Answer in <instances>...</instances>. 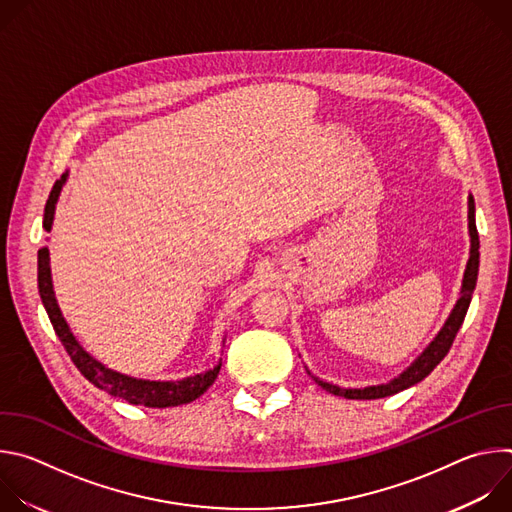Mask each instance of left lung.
Wrapping results in <instances>:
<instances>
[{"label":"left lung","instance_id":"obj_1","mask_svg":"<svg viewBox=\"0 0 512 512\" xmlns=\"http://www.w3.org/2000/svg\"><path fill=\"white\" fill-rule=\"evenodd\" d=\"M476 208H474V198L472 194L468 196V235H470V259L466 263V271L462 277V289H460V298L456 302V306L452 308L446 324L442 326V330L437 332V336L425 346V350L409 364V367L397 375L395 379H391L389 383H381V385H371V387H364V389H346V387H338L332 383H326L322 379H318L316 375L310 373V369L306 367L308 375L328 393L338 395V397H346V399H381V397H389L395 395L399 391H405L413 385H417L419 381H423L437 364L442 362V358L448 354L462 322L464 316L468 312L472 294H474V287H476V279H478V263H480V241H478V231H476V216H474Z\"/></svg>","mask_w":512,"mask_h":512}]
</instances>
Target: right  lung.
Wrapping results in <instances>:
<instances>
[{
    "mask_svg": "<svg viewBox=\"0 0 512 512\" xmlns=\"http://www.w3.org/2000/svg\"><path fill=\"white\" fill-rule=\"evenodd\" d=\"M68 180V172H64L60 176V180H56V184L52 186V192L48 196L46 208H44V229L50 233L52 231V223H54V212H56V202L60 198L62 186ZM38 291L42 304L48 312V318L52 322V328L56 332V336L60 338L62 346L66 348L70 360L75 362V367L81 371V375L93 383L97 389L109 393L111 397L123 399L131 405H143V407H178L184 403H190L194 399H198L214 381L218 371H221V360L214 369H208L200 375H192V377H184L178 381H152V379H137L119 371L109 369L107 364H103L101 360H97L93 354H89L81 342L77 340V336L72 334L68 322L64 320L56 296H54V285H52V273H50V251L44 245L38 251ZM225 344V340H223Z\"/></svg>",
    "mask_w": 512,
    "mask_h": 512,
    "instance_id": "1",
    "label": "right lung"
}]
</instances>
